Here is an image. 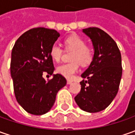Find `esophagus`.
I'll use <instances>...</instances> for the list:
<instances>
[{"instance_id": "esophagus-1", "label": "esophagus", "mask_w": 135, "mask_h": 135, "mask_svg": "<svg viewBox=\"0 0 135 135\" xmlns=\"http://www.w3.org/2000/svg\"><path fill=\"white\" fill-rule=\"evenodd\" d=\"M72 83V81H71V80H67V84H71Z\"/></svg>"}]
</instances>
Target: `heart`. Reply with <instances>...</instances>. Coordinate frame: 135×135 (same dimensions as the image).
Masks as SVG:
<instances>
[{
  "label": "heart",
  "mask_w": 135,
  "mask_h": 135,
  "mask_svg": "<svg viewBox=\"0 0 135 135\" xmlns=\"http://www.w3.org/2000/svg\"><path fill=\"white\" fill-rule=\"evenodd\" d=\"M64 45L66 51L72 52L70 55L72 62L59 66L56 71L68 79H72L78 70L79 63L83 66H86L92 62L93 51L92 49L86 46V41L76 34L67 37L64 41ZM63 53L64 50L57 44H54L50 49V56L56 62H59L61 60Z\"/></svg>",
  "instance_id": "obj_1"
}]
</instances>
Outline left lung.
<instances>
[{
	"label": "left lung",
	"instance_id": "left-lung-1",
	"mask_svg": "<svg viewBox=\"0 0 135 135\" xmlns=\"http://www.w3.org/2000/svg\"><path fill=\"white\" fill-rule=\"evenodd\" d=\"M83 32L92 40L94 56L81 75L87 80L81 81V89L75 100L83 110L96 113L105 110L117 94L123 73L121 53L115 41L104 30L89 27Z\"/></svg>",
	"mask_w": 135,
	"mask_h": 135
}]
</instances>
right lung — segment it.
Returning <instances> with one entry per match:
<instances>
[{
	"mask_svg": "<svg viewBox=\"0 0 135 135\" xmlns=\"http://www.w3.org/2000/svg\"><path fill=\"white\" fill-rule=\"evenodd\" d=\"M60 36L57 30L36 27L26 31L12 50L10 73L17 102L27 112L42 115L49 112L57 93L66 84V78L54 75L45 81L42 75L54 70L50 49Z\"/></svg>",
	"mask_w": 135,
	"mask_h": 135,
	"instance_id": "add662e5",
	"label": "right lung"
}]
</instances>
